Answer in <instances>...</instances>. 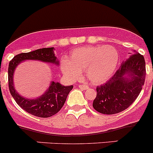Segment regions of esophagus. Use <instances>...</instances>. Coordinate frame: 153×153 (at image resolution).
Masks as SVG:
<instances>
[{
	"instance_id": "obj_1",
	"label": "esophagus",
	"mask_w": 153,
	"mask_h": 153,
	"mask_svg": "<svg viewBox=\"0 0 153 153\" xmlns=\"http://www.w3.org/2000/svg\"><path fill=\"white\" fill-rule=\"evenodd\" d=\"M78 87H79L81 90H87V89L89 88L88 86H87V85H79V86H78Z\"/></svg>"
}]
</instances>
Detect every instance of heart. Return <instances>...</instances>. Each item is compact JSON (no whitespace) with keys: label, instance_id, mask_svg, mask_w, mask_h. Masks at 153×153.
<instances>
[{"label":"heart","instance_id":"heart-1","mask_svg":"<svg viewBox=\"0 0 153 153\" xmlns=\"http://www.w3.org/2000/svg\"><path fill=\"white\" fill-rule=\"evenodd\" d=\"M119 62V54L114 47L97 45L73 50L70 58L62 60L60 68L63 75L70 81L82 77L84 71L87 78L94 84L108 81L113 75Z\"/></svg>","mask_w":153,"mask_h":153}]
</instances>
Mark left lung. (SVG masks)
<instances>
[{"instance_id":"1","label":"left lung","mask_w":153,"mask_h":153,"mask_svg":"<svg viewBox=\"0 0 153 153\" xmlns=\"http://www.w3.org/2000/svg\"><path fill=\"white\" fill-rule=\"evenodd\" d=\"M144 57L135 52L123 62L116 73L105 84L96 87L93 106L103 114H114L128 108L140 94L144 84Z\"/></svg>"}]
</instances>
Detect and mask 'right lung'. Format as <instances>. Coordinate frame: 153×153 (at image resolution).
Returning <instances> with one entry per match:
<instances>
[{
  "instance_id": "right-lung-1",
  "label": "right lung",
  "mask_w": 153,
  "mask_h": 153,
  "mask_svg": "<svg viewBox=\"0 0 153 153\" xmlns=\"http://www.w3.org/2000/svg\"><path fill=\"white\" fill-rule=\"evenodd\" d=\"M54 47L44 48L30 52L22 53L15 56L9 63V89L12 96L22 109L39 117H50L57 114L64 105L73 86H63L59 82L51 81L48 89L42 96L36 99H27L19 95L15 89L13 75L18 65L25 60H39L58 66L59 60L54 54Z\"/></svg>"
}]
</instances>
